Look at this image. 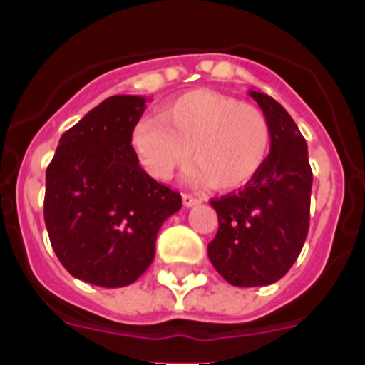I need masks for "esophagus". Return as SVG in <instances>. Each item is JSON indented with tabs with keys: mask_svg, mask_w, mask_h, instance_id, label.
<instances>
[{
	"mask_svg": "<svg viewBox=\"0 0 365 365\" xmlns=\"http://www.w3.org/2000/svg\"><path fill=\"white\" fill-rule=\"evenodd\" d=\"M182 202H185L186 208H192V206H195L199 202L197 197H193L192 193H182Z\"/></svg>",
	"mask_w": 365,
	"mask_h": 365,
	"instance_id": "obj_1",
	"label": "esophagus"
}]
</instances>
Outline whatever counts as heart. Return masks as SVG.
Segmentation results:
<instances>
[{
	"mask_svg": "<svg viewBox=\"0 0 365 365\" xmlns=\"http://www.w3.org/2000/svg\"><path fill=\"white\" fill-rule=\"evenodd\" d=\"M192 185L230 192L257 175L270 150V125L263 111L222 93L197 89L168 102L157 118H144L131 133L140 166L170 179L190 157Z\"/></svg>",
	"mask_w": 365,
	"mask_h": 365,
	"instance_id": "obj_1",
	"label": "heart"
}]
</instances>
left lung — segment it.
I'll return each mask as SVG.
<instances>
[{
	"label": "left lung",
	"mask_w": 365,
	"mask_h": 365,
	"mask_svg": "<svg viewBox=\"0 0 365 365\" xmlns=\"http://www.w3.org/2000/svg\"><path fill=\"white\" fill-rule=\"evenodd\" d=\"M270 125V153L243 190L214 199L219 230L208 243L214 269L234 287L282 279L298 259L309 232L312 172L307 143L272 96L248 91Z\"/></svg>",
	"instance_id": "obj_1"
}]
</instances>
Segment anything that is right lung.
Masks as SVG:
<instances>
[{
    "label": "right lung",
    "mask_w": 365,
    "mask_h": 365,
    "mask_svg": "<svg viewBox=\"0 0 365 365\" xmlns=\"http://www.w3.org/2000/svg\"><path fill=\"white\" fill-rule=\"evenodd\" d=\"M148 100L117 95L62 135L45 173L43 217L58 259L98 287L137 282L155 257L157 232L182 199L144 172L131 133Z\"/></svg>",
    "instance_id": "right-lung-1"
}]
</instances>
